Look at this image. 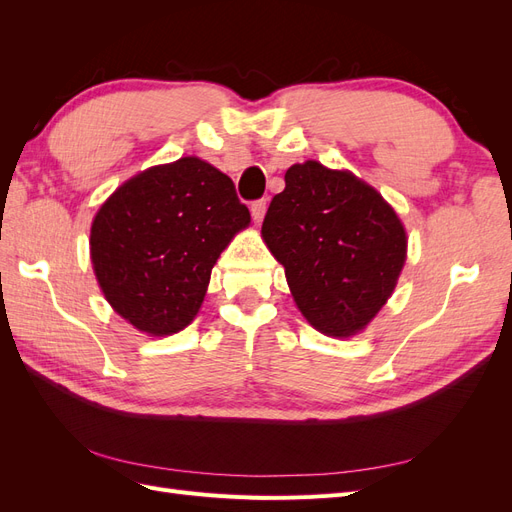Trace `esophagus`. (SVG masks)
I'll use <instances>...</instances> for the list:
<instances>
[{"instance_id": "1", "label": "esophagus", "mask_w": 512, "mask_h": 512, "mask_svg": "<svg viewBox=\"0 0 512 512\" xmlns=\"http://www.w3.org/2000/svg\"><path fill=\"white\" fill-rule=\"evenodd\" d=\"M265 211H267V200L260 198V200H254L252 203V218L256 224L262 222V218H265Z\"/></svg>"}]
</instances>
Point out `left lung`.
I'll return each instance as SVG.
<instances>
[{"mask_svg":"<svg viewBox=\"0 0 512 512\" xmlns=\"http://www.w3.org/2000/svg\"><path fill=\"white\" fill-rule=\"evenodd\" d=\"M262 222L294 303L331 337L363 331L391 297L408 237L386 200L348 170L316 160L294 164Z\"/></svg>","mask_w":512,"mask_h":512,"instance_id":"left-lung-1","label":"left lung"}]
</instances>
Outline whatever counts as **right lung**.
<instances>
[{
  "instance_id": "1",
  "label": "right lung",
  "mask_w": 512,
  "mask_h": 512,
  "mask_svg": "<svg viewBox=\"0 0 512 512\" xmlns=\"http://www.w3.org/2000/svg\"><path fill=\"white\" fill-rule=\"evenodd\" d=\"M247 224L235 183L205 160L143 170L108 196L91 224V262L106 301L143 333L185 329L215 260Z\"/></svg>"
}]
</instances>
